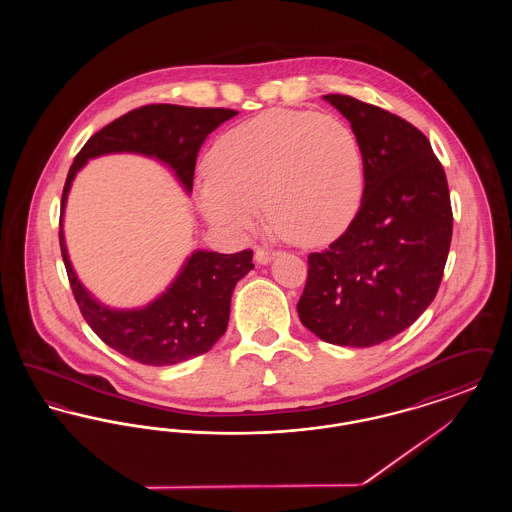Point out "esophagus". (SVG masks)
I'll return each mask as SVG.
<instances>
[{
    "label": "esophagus",
    "mask_w": 512,
    "mask_h": 512,
    "mask_svg": "<svg viewBox=\"0 0 512 512\" xmlns=\"http://www.w3.org/2000/svg\"><path fill=\"white\" fill-rule=\"evenodd\" d=\"M276 255H278V251H270V249H265V247H257L255 249V261L259 265H268Z\"/></svg>",
    "instance_id": "obj_1"
}]
</instances>
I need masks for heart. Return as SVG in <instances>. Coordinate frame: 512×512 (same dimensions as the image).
I'll return each mask as SVG.
<instances>
[{
	"instance_id": "1",
	"label": "heart",
	"mask_w": 512,
	"mask_h": 512,
	"mask_svg": "<svg viewBox=\"0 0 512 512\" xmlns=\"http://www.w3.org/2000/svg\"><path fill=\"white\" fill-rule=\"evenodd\" d=\"M363 192V149L345 122L278 109L220 136L195 201L205 219L230 234L251 232L267 203L286 238L320 244L351 222Z\"/></svg>"
}]
</instances>
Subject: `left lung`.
Segmentation results:
<instances>
[{"instance_id": "left-lung-1", "label": "left lung", "mask_w": 512, "mask_h": 512, "mask_svg": "<svg viewBox=\"0 0 512 512\" xmlns=\"http://www.w3.org/2000/svg\"><path fill=\"white\" fill-rule=\"evenodd\" d=\"M365 159L361 209L336 242L309 255L297 313L322 341L370 347L420 317L438 293L453 234L443 167L411 122L328 94Z\"/></svg>"}]
</instances>
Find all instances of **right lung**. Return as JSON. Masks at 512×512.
<instances>
[{"instance_id": "right-lung-1", "label": "right lung", "mask_w": 512, "mask_h": 512, "mask_svg": "<svg viewBox=\"0 0 512 512\" xmlns=\"http://www.w3.org/2000/svg\"><path fill=\"white\" fill-rule=\"evenodd\" d=\"M232 109H197L182 105H146L96 132L80 153L61 197L59 244L74 299L90 328L109 347L142 365L169 366L207 353L226 332L230 299L236 284L253 268V251L224 255L194 251L171 286L138 309H113L84 288L74 272L63 232V213L74 176L90 161L109 153H138L165 163L186 194H192L195 159L205 138L222 122L236 117Z\"/></svg>"}]
</instances>
